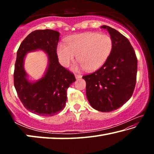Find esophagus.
I'll use <instances>...</instances> for the list:
<instances>
[{
    "label": "esophagus",
    "instance_id": "esophagus-1",
    "mask_svg": "<svg viewBox=\"0 0 154 154\" xmlns=\"http://www.w3.org/2000/svg\"><path fill=\"white\" fill-rule=\"evenodd\" d=\"M75 77H76V79H79V78L82 77V75L79 74H75Z\"/></svg>",
    "mask_w": 154,
    "mask_h": 154
}]
</instances>
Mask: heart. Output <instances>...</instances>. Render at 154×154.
<instances>
[{"label": "heart", "mask_w": 154, "mask_h": 154, "mask_svg": "<svg viewBox=\"0 0 154 154\" xmlns=\"http://www.w3.org/2000/svg\"><path fill=\"white\" fill-rule=\"evenodd\" d=\"M113 42L110 35L98 32L75 35L68 41V46L59 43L57 55L60 63L69 66L75 56L82 66L88 71L98 69L107 60L113 50Z\"/></svg>", "instance_id": "b5f03b06"}]
</instances>
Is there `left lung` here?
I'll use <instances>...</instances> for the list:
<instances>
[{"label": "left lung", "mask_w": 154, "mask_h": 154, "mask_svg": "<svg viewBox=\"0 0 154 154\" xmlns=\"http://www.w3.org/2000/svg\"><path fill=\"white\" fill-rule=\"evenodd\" d=\"M106 29L113 39V50L107 60L93 73L82 77L86 96L96 110L110 112L126 103L133 94L137 81V58L128 39L114 28Z\"/></svg>", "instance_id": "8db88e82"}]
</instances>
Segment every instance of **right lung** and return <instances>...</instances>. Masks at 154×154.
<instances>
[{
  "label": "right lung",
  "instance_id": "obj_1",
  "mask_svg": "<svg viewBox=\"0 0 154 154\" xmlns=\"http://www.w3.org/2000/svg\"><path fill=\"white\" fill-rule=\"evenodd\" d=\"M60 34L53 30H36L20 44L14 73V86L24 107L41 116H53L64 108L67 89L75 82L74 74L58 62L57 46ZM42 49L48 54L49 65L44 76L30 82L23 69V59L28 52Z\"/></svg>",
  "mask_w": 154,
  "mask_h": 154
}]
</instances>
